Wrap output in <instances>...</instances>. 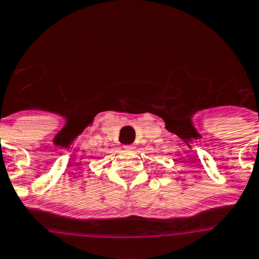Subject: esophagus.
<instances>
[{"label": "esophagus", "instance_id": "esophagus-1", "mask_svg": "<svg viewBox=\"0 0 259 259\" xmlns=\"http://www.w3.org/2000/svg\"><path fill=\"white\" fill-rule=\"evenodd\" d=\"M125 148L126 149H133L134 145H132V144H130V145H125Z\"/></svg>", "mask_w": 259, "mask_h": 259}]
</instances>
